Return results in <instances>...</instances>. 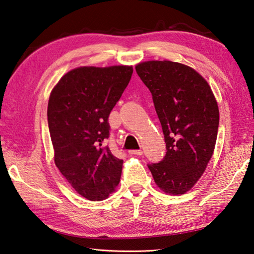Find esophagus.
Wrapping results in <instances>:
<instances>
[{"label":"esophagus","instance_id":"34e87169","mask_svg":"<svg viewBox=\"0 0 254 254\" xmlns=\"http://www.w3.org/2000/svg\"><path fill=\"white\" fill-rule=\"evenodd\" d=\"M129 154H132V155H141V154H142V150H130V151H129Z\"/></svg>","mask_w":254,"mask_h":254}]
</instances>
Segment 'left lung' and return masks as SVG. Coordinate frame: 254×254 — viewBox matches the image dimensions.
I'll list each match as a JSON object with an SVG mask.
<instances>
[{
    "instance_id": "1",
    "label": "left lung",
    "mask_w": 254,
    "mask_h": 254,
    "mask_svg": "<svg viewBox=\"0 0 254 254\" xmlns=\"http://www.w3.org/2000/svg\"><path fill=\"white\" fill-rule=\"evenodd\" d=\"M136 71L152 93L166 143L163 161L148 165L163 192L184 194L198 183L215 148L219 111L198 71L172 61H146Z\"/></svg>"
}]
</instances>
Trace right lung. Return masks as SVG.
Here are the masks:
<instances>
[{
  "instance_id": "right-lung-1",
  "label": "right lung",
  "mask_w": 254,
  "mask_h": 254,
  "mask_svg": "<svg viewBox=\"0 0 254 254\" xmlns=\"http://www.w3.org/2000/svg\"><path fill=\"white\" fill-rule=\"evenodd\" d=\"M132 71L128 65L77 67L51 91L48 123L55 165L88 200L108 199L120 184L123 160L102 144L110 134V113Z\"/></svg>"
}]
</instances>
